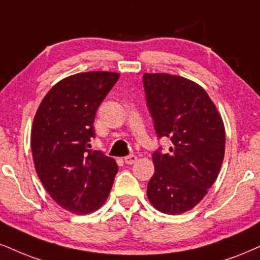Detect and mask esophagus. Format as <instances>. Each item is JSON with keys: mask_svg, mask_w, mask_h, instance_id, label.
Returning a JSON list of instances; mask_svg holds the SVG:
<instances>
[{"mask_svg": "<svg viewBox=\"0 0 260 260\" xmlns=\"http://www.w3.org/2000/svg\"><path fill=\"white\" fill-rule=\"evenodd\" d=\"M136 160H137V156H136L135 154L126 155V156H125V158H124L125 164H127V165H133L134 162H136Z\"/></svg>", "mask_w": 260, "mask_h": 260, "instance_id": "esophagus-1", "label": "esophagus"}]
</instances>
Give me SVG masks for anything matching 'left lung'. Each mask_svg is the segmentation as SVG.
<instances>
[{"label": "left lung", "instance_id": "left-lung-1", "mask_svg": "<svg viewBox=\"0 0 260 260\" xmlns=\"http://www.w3.org/2000/svg\"><path fill=\"white\" fill-rule=\"evenodd\" d=\"M147 106L158 137L171 141L170 152L153 153L154 175L147 197L168 214L187 212L214 183L225 150L222 117L204 88L169 73L143 75Z\"/></svg>", "mask_w": 260, "mask_h": 260}]
</instances>
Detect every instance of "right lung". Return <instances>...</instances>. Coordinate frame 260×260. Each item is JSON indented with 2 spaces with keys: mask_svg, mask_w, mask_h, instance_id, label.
I'll use <instances>...</instances> for the list:
<instances>
[{
  "mask_svg": "<svg viewBox=\"0 0 260 260\" xmlns=\"http://www.w3.org/2000/svg\"><path fill=\"white\" fill-rule=\"evenodd\" d=\"M119 73H77L47 92L35 115L31 150L42 184L57 205L76 214L100 208L110 194L118 165L90 149L99 106Z\"/></svg>",
  "mask_w": 260,
  "mask_h": 260,
  "instance_id": "1",
  "label": "right lung"
}]
</instances>
